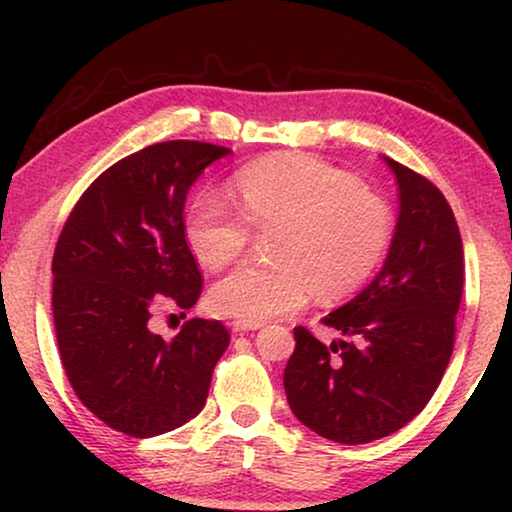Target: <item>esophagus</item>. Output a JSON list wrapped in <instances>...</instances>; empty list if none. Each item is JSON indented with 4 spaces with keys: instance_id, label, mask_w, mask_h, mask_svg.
Here are the masks:
<instances>
[{
    "instance_id": "obj_1",
    "label": "esophagus",
    "mask_w": 512,
    "mask_h": 512,
    "mask_svg": "<svg viewBox=\"0 0 512 512\" xmlns=\"http://www.w3.org/2000/svg\"><path fill=\"white\" fill-rule=\"evenodd\" d=\"M230 328H233V333H249V331H258L261 324H244V321H233Z\"/></svg>"
}]
</instances>
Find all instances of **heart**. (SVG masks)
<instances>
[{
    "mask_svg": "<svg viewBox=\"0 0 512 512\" xmlns=\"http://www.w3.org/2000/svg\"><path fill=\"white\" fill-rule=\"evenodd\" d=\"M233 193L242 215L219 195H198L186 214V240L205 268L221 270L249 247V225L273 230L268 256L275 263L244 265L209 293L216 312L244 324L298 310L310 289L321 298L354 291L394 235L387 200L312 156L282 153L242 167Z\"/></svg>",
    "mask_w": 512,
    "mask_h": 512,
    "instance_id": "heart-1",
    "label": "heart"
}]
</instances>
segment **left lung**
I'll use <instances>...</instances> for the list:
<instances>
[{
    "label": "left lung",
    "instance_id": "left-lung-1",
    "mask_svg": "<svg viewBox=\"0 0 512 512\" xmlns=\"http://www.w3.org/2000/svg\"><path fill=\"white\" fill-rule=\"evenodd\" d=\"M398 221L370 284L324 319L331 345L293 328L284 368L293 415L321 438L361 445L403 429L443 380L464 289V247L445 195L396 160Z\"/></svg>",
    "mask_w": 512,
    "mask_h": 512
}]
</instances>
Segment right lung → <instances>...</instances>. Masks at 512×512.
<instances>
[{
  "mask_svg": "<svg viewBox=\"0 0 512 512\" xmlns=\"http://www.w3.org/2000/svg\"><path fill=\"white\" fill-rule=\"evenodd\" d=\"M226 146L160 142L102 172L58 237L53 321L81 403L111 429L153 438L205 408L230 335L191 319L172 340L149 328L163 296L191 310L202 291L184 228L186 195Z\"/></svg>",
  "mask_w": 512,
  "mask_h": 512,
  "instance_id": "add662e5",
  "label": "right lung"
}]
</instances>
